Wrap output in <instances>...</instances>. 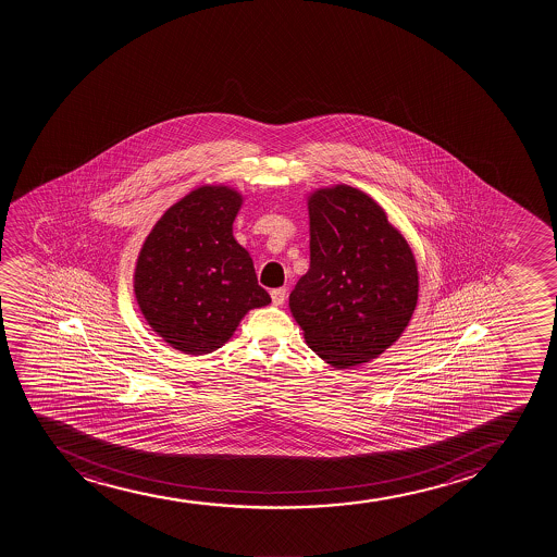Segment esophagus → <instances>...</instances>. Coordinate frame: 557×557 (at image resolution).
<instances>
[{
	"mask_svg": "<svg viewBox=\"0 0 557 557\" xmlns=\"http://www.w3.org/2000/svg\"><path fill=\"white\" fill-rule=\"evenodd\" d=\"M286 288H276L271 289V301H273V305H276V307H281V305H284V301H286Z\"/></svg>",
	"mask_w": 557,
	"mask_h": 557,
	"instance_id": "34e87169",
	"label": "esophagus"
}]
</instances>
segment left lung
Returning a JSON list of instances; mask_svg holds the SVG:
<instances>
[{"label":"left lung","mask_w":557,"mask_h":557,"mask_svg":"<svg viewBox=\"0 0 557 557\" xmlns=\"http://www.w3.org/2000/svg\"><path fill=\"white\" fill-rule=\"evenodd\" d=\"M310 269L289 294L308 347L346 370L370 362L409 325L418 268L407 239L360 189L338 184L308 197Z\"/></svg>","instance_id":"8db88e82"}]
</instances>
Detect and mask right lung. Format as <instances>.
<instances>
[{
	"instance_id": "right-lung-1",
	"label": "right lung",
	"mask_w": 557,
	"mask_h": 557,
	"mask_svg": "<svg viewBox=\"0 0 557 557\" xmlns=\"http://www.w3.org/2000/svg\"><path fill=\"white\" fill-rule=\"evenodd\" d=\"M244 197L202 186L161 215L135 263L134 292L153 333L186 355L224 346L245 313L271 302L232 224Z\"/></svg>"
}]
</instances>
